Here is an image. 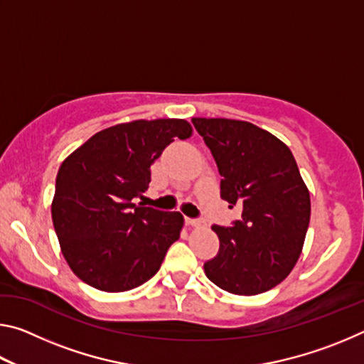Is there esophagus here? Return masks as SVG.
Listing matches in <instances>:
<instances>
[{
  "instance_id": "esophagus-1",
  "label": "esophagus",
  "mask_w": 364,
  "mask_h": 364,
  "mask_svg": "<svg viewBox=\"0 0 364 364\" xmlns=\"http://www.w3.org/2000/svg\"><path fill=\"white\" fill-rule=\"evenodd\" d=\"M186 223L191 226H200L204 221H202L200 218H186Z\"/></svg>"
}]
</instances>
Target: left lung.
<instances>
[{
	"mask_svg": "<svg viewBox=\"0 0 364 364\" xmlns=\"http://www.w3.org/2000/svg\"><path fill=\"white\" fill-rule=\"evenodd\" d=\"M221 175V199L241 205L231 226L213 225L217 257L207 278L237 295L267 292L297 263L310 223V193L289 147L254 123L193 119Z\"/></svg>",
	"mask_w": 364,
	"mask_h": 364,
	"instance_id": "1",
	"label": "left lung"
}]
</instances>
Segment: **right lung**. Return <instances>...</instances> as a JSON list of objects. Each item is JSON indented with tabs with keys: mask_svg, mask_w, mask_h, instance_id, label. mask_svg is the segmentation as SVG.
Segmentation results:
<instances>
[{
	"mask_svg": "<svg viewBox=\"0 0 364 364\" xmlns=\"http://www.w3.org/2000/svg\"><path fill=\"white\" fill-rule=\"evenodd\" d=\"M191 133L181 119L119 123L93 134L60 165L53 225L67 263L86 284L125 292L157 273L184 218L133 199L149 188L154 160L173 138Z\"/></svg>",
	"mask_w": 364,
	"mask_h": 364,
	"instance_id": "add662e5",
	"label": "right lung"
}]
</instances>
